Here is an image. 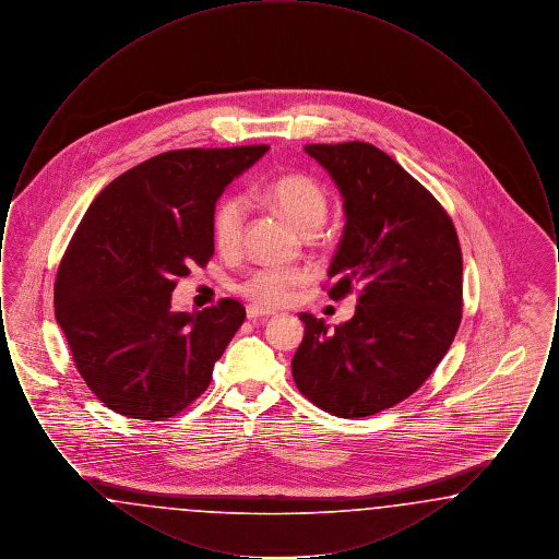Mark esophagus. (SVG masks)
Wrapping results in <instances>:
<instances>
[{
    "label": "esophagus",
    "instance_id": "esophagus-1",
    "mask_svg": "<svg viewBox=\"0 0 559 559\" xmlns=\"http://www.w3.org/2000/svg\"><path fill=\"white\" fill-rule=\"evenodd\" d=\"M270 317H272V312H267V310H262L258 306H247V319L249 320L270 319Z\"/></svg>",
    "mask_w": 559,
    "mask_h": 559
}]
</instances>
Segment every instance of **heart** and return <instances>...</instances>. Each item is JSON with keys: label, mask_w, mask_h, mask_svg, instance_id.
<instances>
[{"label": "heart", "mask_w": 559, "mask_h": 559, "mask_svg": "<svg viewBox=\"0 0 559 559\" xmlns=\"http://www.w3.org/2000/svg\"><path fill=\"white\" fill-rule=\"evenodd\" d=\"M272 207L285 213L304 233L317 230L326 217L329 199L324 188L306 174H287L272 180L264 190ZM247 210L237 194H226L217 201L212 215V237L222 253L239 251L245 237ZM310 281L306 267H258L240 281L242 297L262 308H278L292 299L293 292Z\"/></svg>", "instance_id": "1"}]
</instances>
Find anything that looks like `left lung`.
Here are the masks:
<instances>
[{
	"label": "left lung",
	"instance_id": "left-lung-1",
	"mask_svg": "<svg viewBox=\"0 0 559 559\" xmlns=\"http://www.w3.org/2000/svg\"><path fill=\"white\" fill-rule=\"evenodd\" d=\"M344 194L346 230L329 267L331 299L358 293L354 319L329 331L314 314L293 356L297 390L358 419L415 394L449 352L463 317V258L451 215L369 142L308 144Z\"/></svg>",
	"mask_w": 559,
	"mask_h": 559
}]
</instances>
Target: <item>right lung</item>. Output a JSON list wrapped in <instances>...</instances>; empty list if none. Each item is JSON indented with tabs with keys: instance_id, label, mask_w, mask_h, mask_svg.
<instances>
[{
	"instance_id": "add662e5",
	"label": "right lung",
	"mask_w": 559,
	"mask_h": 559,
	"mask_svg": "<svg viewBox=\"0 0 559 559\" xmlns=\"http://www.w3.org/2000/svg\"><path fill=\"white\" fill-rule=\"evenodd\" d=\"M266 144L160 153L115 178L60 260L53 312L75 367L110 411L165 421L199 399L245 320L237 299L171 312V292L213 255L224 187Z\"/></svg>"
}]
</instances>
